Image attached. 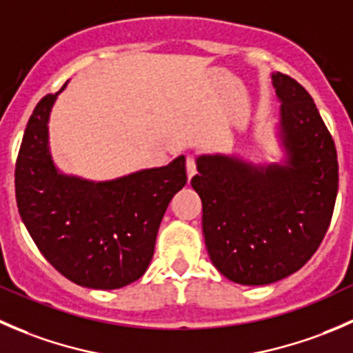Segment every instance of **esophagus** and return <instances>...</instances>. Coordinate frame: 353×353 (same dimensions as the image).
I'll return each mask as SVG.
<instances>
[{"label":"esophagus","mask_w":353,"mask_h":353,"mask_svg":"<svg viewBox=\"0 0 353 353\" xmlns=\"http://www.w3.org/2000/svg\"><path fill=\"white\" fill-rule=\"evenodd\" d=\"M186 170H188V177H193L196 174V160H194L193 155H188L186 159Z\"/></svg>","instance_id":"34e87169"}]
</instances>
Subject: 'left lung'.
Returning <instances> with one entry per match:
<instances>
[{
	"label": "left lung",
	"instance_id": "obj_1",
	"mask_svg": "<svg viewBox=\"0 0 353 353\" xmlns=\"http://www.w3.org/2000/svg\"><path fill=\"white\" fill-rule=\"evenodd\" d=\"M272 83L282 160L199 155L191 179L210 259L241 285H268L301 270L328 230L338 193L336 148L312 97L279 71Z\"/></svg>",
	"mask_w": 353,
	"mask_h": 353
}]
</instances>
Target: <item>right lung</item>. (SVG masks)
<instances>
[{
    "mask_svg": "<svg viewBox=\"0 0 353 353\" xmlns=\"http://www.w3.org/2000/svg\"><path fill=\"white\" fill-rule=\"evenodd\" d=\"M58 94L32 112L15 169L20 216L46 259L73 283L114 290L147 272L170 199L186 184V159L109 181L59 170L49 147Z\"/></svg>",
    "mask_w": 353,
    "mask_h": 353,
    "instance_id": "add662e5",
    "label": "right lung"
}]
</instances>
